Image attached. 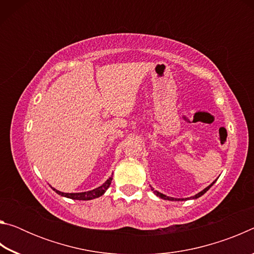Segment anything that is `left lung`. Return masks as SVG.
Masks as SVG:
<instances>
[{
  "instance_id": "left-lung-1",
  "label": "left lung",
  "mask_w": 254,
  "mask_h": 254,
  "mask_svg": "<svg viewBox=\"0 0 254 254\" xmlns=\"http://www.w3.org/2000/svg\"><path fill=\"white\" fill-rule=\"evenodd\" d=\"M214 183H215V182H214ZM214 183H213V184H214ZM213 184H210L208 187H206V188L204 189V190H201V191H200V192H198V194H197V195H195V196H192V198H198V197H200L201 195H204V194H205V192H206V191H207V190H208V189H209L210 187H212V186H213ZM154 194H156L157 196H159V197H160V198H163V199H167V200H180V198H173V197H168V196L163 195V194H161V192H159V191H157V190H154ZM190 198H191V197H190ZM186 199H188V198H186ZM182 200H184V199H182Z\"/></svg>"
}]
</instances>
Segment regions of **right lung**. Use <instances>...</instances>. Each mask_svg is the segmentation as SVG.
<instances>
[{
    "mask_svg": "<svg viewBox=\"0 0 254 254\" xmlns=\"http://www.w3.org/2000/svg\"><path fill=\"white\" fill-rule=\"evenodd\" d=\"M112 183V177L109 178L106 180V182L102 185L101 187L93 189V190H89V191H85V192H62L59 190H56V192L62 196H65L68 197V198H71V199H78V200H89V199H94V198H97V197L102 196L104 192L106 191V189L110 187V185Z\"/></svg>",
    "mask_w": 254,
    "mask_h": 254,
    "instance_id": "add662e5",
    "label": "right lung"
}]
</instances>
